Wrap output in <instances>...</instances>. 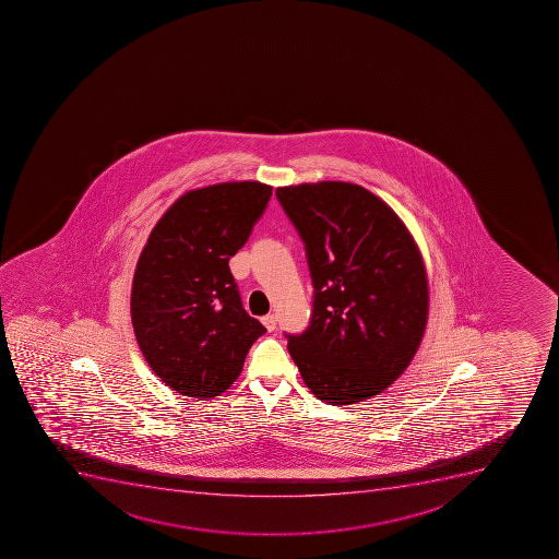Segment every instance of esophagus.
<instances>
[{"instance_id": "esophagus-1", "label": "esophagus", "mask_w": 559, "mask_h": 559, "mask_svg": "<svg viewBox=\"0 0 559 559\" xmlns=\"http://www.w3.org/2000/svg\"><path fill=\"white\" fill-rule=\"evenodd\" d=\"M262 322L269 331L276 330V316H265L263 317Z\"/></svg>"}]
</instances>
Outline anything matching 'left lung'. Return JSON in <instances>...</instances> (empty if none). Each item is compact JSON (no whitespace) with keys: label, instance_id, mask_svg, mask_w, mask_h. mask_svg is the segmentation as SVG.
Returning <instances> with one entry per match:
<instances>
[{"label":"left lung","instance_id":"left-lung-1","mask_svg":"<svg viewBox=\"0 0 559 559\" xmlns=\"http://www.w3.org/2000/svg\"><path fill=\"white\" fill-rule=\"evenodd\" d=\"M276 198L305 243L313 283L310 324L285 333L302 381L335 406L378 395L406 370L428 322L417 243L359 185H292Z\"/></svg>","mask_w":559,"mask_h":559}]
</instances>
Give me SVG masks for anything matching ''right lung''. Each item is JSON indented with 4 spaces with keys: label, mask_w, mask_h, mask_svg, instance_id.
<instances>
[{
    "label": "right lung",
    "mask_w": 559,
    "mask_h": 559,
    "mask_svg": "<svg viewBox=\"0 0 559 559\" xmlns=\"http://www.w3.org/2000/svg\"><path fill=\"white\" fill-rule=\"evenodd\" d=\"M271 195L260 181L190 190L142 249L131 288L133 331L151 370L181 395L228 390L267 331L243 310L229 258L248 242Z\"/></svg>",
    "instance_id": "right-lung-1"
}]
</instances>
